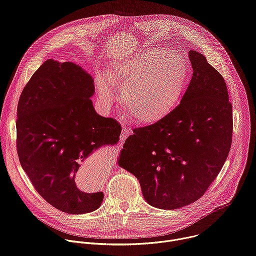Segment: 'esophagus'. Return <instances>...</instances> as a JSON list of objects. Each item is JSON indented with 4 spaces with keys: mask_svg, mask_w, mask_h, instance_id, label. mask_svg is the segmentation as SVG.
<instances>
[{
    "mask_svg": "<svg viewBox=\"0 0 256 256\" xmlns=\"http://www.w3.org/2000/svg\"><path fill=\"white\" fill-rule=\"evenodd\" d=\"M130 134H132V130L128 128H122V130L120 134V140H124Z\"/></svg>",
    "mask_w": 256,
    "mask_h": 256,
    "instance_id": "esophagus-1",
    "label": "esophagus"
}]
</instances>
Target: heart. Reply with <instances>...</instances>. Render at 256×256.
I'll return each mask as SVG.
<instances>
[{
  "label": "heart",
  "mask_w": 256,
  "mask_h": 256,
  "mask_svg": "<svg viewBox=\"0 0 256 256\" xmlns=\"http://www.w3.org/2000/svg\"><path fill=\"white\" fill-rule=\"evenodd\" d=\"M188 68L176 52L149 48L114 66L109 75L96 77L98 98L104 106L116 98L114 86L122 88V99L142 122L166 116L184 90Z\"/></svg>",
  "instance_id": "1"
}]
</instances>
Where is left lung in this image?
I'll use <instances>...</instances> for the list:
<instances>
[{
    "mask_svg": "<svg viewBox=\"0 0 256 256\" xmlns=\"http://www.w3.org/2000/svg\"><path fill=\"white\" fill-rule=\"evenodd\" d=\"M188 56L192 77L179 105L154 124L134 128L120 161L138 178L144 200L162 210L202 198L232 144V105L225 80L198 52L190 50Z\"/></svg>",
    "mask_w": 256,
    "mask_h": 256,
    "instance_id": "8db88e82",
    "label": "left lung"
}]
</instances>
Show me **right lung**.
I'll return each instance as SVG.
<instances>
[{"mask_svg": "<svg viewBox=\"0 0 256 256\" xmlns=\"http://www.w3.org/2000/svg\"><path fill=\"white\" fill-rule=\"evenodd\" d=\"M92 76L80 66L46 60L24 87L17 108V152L38 192L52 206L81 214L97 210L102 192L80 190L75 175L104 146L120 140V124L99 116Z\"/></svg>", "mask_w": 256, "mask_h": 256, "instance_id": "right-lung-1", "label": "right lung"}]
</instances>
